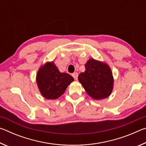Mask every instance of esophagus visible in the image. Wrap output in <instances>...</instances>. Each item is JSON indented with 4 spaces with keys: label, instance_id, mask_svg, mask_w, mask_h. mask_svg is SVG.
Segmentation results:
<instances>
[{
    "label": "esophagus",
    "instance_id": "34e87169",
    "mask_svg": "<svg viewBox=\"0 0 146 146\" xmlns=\"http://www.w3.org/2000/svg\"><path fill=\"white\" fill-rule=\"evenodd\" d=\"M72 76H73V77L75 78V80H77V78H78V73H77L75 72V73H73Z\"/></svg>",
    "mask_w": 146,
    "mask_h": 146
}]
</instances>
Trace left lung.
Returning a JSON list of instances; mask_svg holds the SVG:
<instances>
[{
  "mask_svg": "<svg viewBox=\"0 0 146 146\" xmlns=\"http://www.w3.org/2000/svg\"><path fill=\"white\" fill-rule=\"evenodd\" d=\"M86 70L78 80L89 96L95 100L108 97L111 93L114 78L111 70L104 62L90 58L85 64Z\"/></svg>",
  "mask_w": 146,
  "mask_h": 146,
  "instance_id": "1",
  "label": "left lung"
}]
</instances>
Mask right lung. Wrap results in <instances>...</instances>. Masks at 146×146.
I'll return each mask as SVG.
<instances>
[{
    "mask_svg": "<svg viewBox=\"0 0 146 146\" xmlns=\"http://www.w3.org/2000/svg\"><path fill=\"white\" fill-rule=\"evenodd\" d=\"M73 81L74 78L70 75L60 72L53 61L46 62L42 65L36 76L39 91L48 100H55L60 97Z\"/></svg>",
    "mask_w": 146,
    "mask_h": 146,
    "instance_id": "1",
    "label": "right lung"
}]
</instances>
